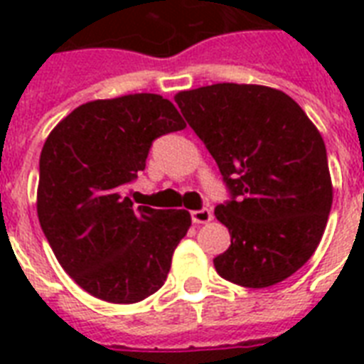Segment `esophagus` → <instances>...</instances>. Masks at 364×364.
I'll return each instance as SVG.
<instances>
[{
    "instance_id": "esophagus-1",
    "label": "esophagus",
    "mask_w": 364,
    "mask_h": 364,
    "mask_svg": "<svg viewBox=\"0 0 364 364\" xmlns=\"http://www.w3.org/2000/svg\"><path fill=\"white\" fill-rule=\"evenodd\" d=\"M191 217H193V223H196V225H205V223H210L211 219H213V213H211V210H196L191 213Z\"/></svg>"
}]
</instances>
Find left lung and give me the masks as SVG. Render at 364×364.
<instances>
[{
    "label": "left lung",
    "instance_id": "8db88e82",
    "mask_svg": "<svg viewBox=\"0 0 364 364\" xmlns=\"http://www.w3.org/2000/svg\"><path fill=\"white\" fill-rule=\"evenodd\" d=\"M183 117L215 159L232 200L215 208L230 245L217 274L242 287L287 279L327 227L333 181L316 124L282 90L217 82L176 94Z\"/></svg>",
    "mask_w": 364,
    "mask_h": 364
}]
</instances>
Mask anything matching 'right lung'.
<instances>
[{
    "instance_id": "right-lung-1",
    "label": "right lung",
    "mask_w": 364,
    "mask_h": 364,
    "mask_svg": "<svg viewBox=\"0 0 364 364\" xmlns=\"http://www.w3.org/2000/svg\"><path fill=\"white\" fill-rule=\"evenodd\" d=\"M185 126L170 100L128 94L79 105L45 139L37 217L62 268L96 299L134 304L164 285L191 213L134 210L126 187L151 143Z\"/></svg>"
}]
</instances>
